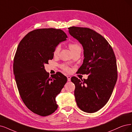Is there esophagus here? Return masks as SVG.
<instances>
[{
  "label": "esophagus",
  "mask_w": 132,
  "mask_h": 132,
  "mask_svg": "<svg viewBox=\"0 0 132 132\" xmlns=\"http://www.w3.org/2000/svg\"><path fill=\"white\" fill-rule=\"evenodd\" d=\"M67 80H68V81H71V77L70 76H67Z\"/></svg>",
  "instance_id": "obj_1"
}]
</instances>
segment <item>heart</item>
Wrapping results in <instances>:
<instances>
[{"mask_svg": "<svg viewBox=\"0 0 132 132\" xmlns=\"http://www.w3.org/2000/svg\"><path fill=\"white\" fill-rule=\"evenodd\" d=\"M69 47L70 50H71V51L72 52V53L74 52L75 51H76L79 48H81L80 46H79V45L78 43L77 42H73V43H71L69 45ZM61 50V46L60 45H57L54 49V52H53V54L54 56H57L59 55V54L60 53ZM62 69L65 70L66 71L69 72L70 71V68L68 67L67 66H66V65H63L61 66Z\"/></svg>", "mask_w": 132, "mask_h": 132, "instance_id": "1", "label": "heart"}]
</instances>
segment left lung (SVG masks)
I'll list each match as a JSON object with an SVG mask.
<instances>
[{"label":"left lung","mask_w":132,"mask_h":132,"mask_svg":"<svg viewBox=\"0 0 132 132\" xmlns=\"http://www.w3.org/2000/svg\"><path fill=\"white\" fill-rule=\"evenodd\" d=\"M68 29L83 47L84 59L78 73L90 74L83 80L71 78L76 103L81 110L93 113L106 104L113 91L118 78L116 57L108 41L95 31L76 27Z\"/></svg>","instance_id":"left-lung-1"}]
</instances>
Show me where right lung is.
<instances>
[{"mask_svg": "<svg viewBox=\"0 0 132 132\" xmlns=\"http://www.w3.org/2000/svg\"><path fill=\"white\" fill-rule=\"evenodd\" d=\"M61 29H36L19 42L13 61V73L19 95L27 108L42 116L57 108L56 96L67 81L61 73L50 77L45 65L53 58L55 48L66 40Z\"/></svg>", "mask_w": 132, "mask_h": 132, "instance_id": "1", "label": "right lung"}]
</instances>
